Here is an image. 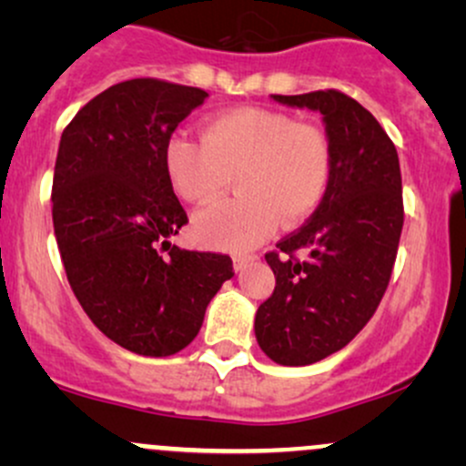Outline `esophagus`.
Listing matches in <instances>:
<instances>
[{
  "mask_svg": "<svg viewBox=\"0 0 466 466\" xmlns=\"http://www.w3.org/2000/svg\"><path fill=\"white\" fill-rule=\"evenodd\" d=\"M251 260H254L251 256H234V271H237V274L238 271H243L245 267L251 263Z\"/></svg>",
  "mask_w": 466,
  "mask_h": 466,
  "instance_id": "obj_1",
  "label": "esophagus"
}]
</instances>
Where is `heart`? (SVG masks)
<instances>
[{
  "instance_id": "heart-1",
  "label": "heart",
  "mask_w": 466,
  "mask_h": 466,
  "mask_svg": "<svg viewBox=\"0 0 466 466\" xmlns=\"http://www.w3.org/2000/svg\"><path fill=\"white\" fill-rule=\"evenodd\" d=\"M170 186L188 203L215 201L238 177V199L192 218V237L212 249L245 251L282 226L307 218L330 177L322 129L282 111L237 106L203 122L201 140L177 136L166 147Z\"/></svg>"
}]
</instances>
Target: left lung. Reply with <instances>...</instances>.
Masks as SVG:
<instances>
[{
	"mask_svg": "<svg viewBox=\"0 0 466 466\" xmlns=\"http://www.w3.org/2000/svg\"><path fill=\"white\" fill-rule=\"evenodd\" d=\"M322 114L330 177L318 210L265 256L276 276L256 311V341L280 366L341 350L377 311L403 229L399 155L370 111L346 94L271 96ZM296 250L308 254L302 261Z\"/></svg>",
	"mask_w": 466,
	"mask_h": 466,
	"instance_id": "left-lung-1",
	"label": "left lung"
}]
</instances>
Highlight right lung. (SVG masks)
I'll return each mask as SVG.
<instances>
[{"instance_id":"1","label":"right lung","mask_w":466,"mask_h":466,"mask_svg":"<svg viewBox=\"0 0 466 466\" xmlns=\"http://www.w3.org/2000/svg\"><path fill=\"white\" fill-rule=\"evenodd\" d=\"M206 98L186 85L125 80L89 100L58 144L52 221L69 287L111 341L142 357L186 349L234 276L229 256L170 245L188 217L166 147Z\"/></svg>"}]
</instances>
